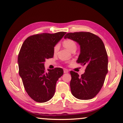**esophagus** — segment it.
<instances>
[{
	"instance_id": "obj_1",
	"label": "esophagus",
	"mask_w": 123,
	"mask_h": 123,
	"mask_svg": "<svg viewBox=\"0 0 123 123\" xmlns=\"http://www.w3.org/2000/svg\"><path fill=\"white\" fill-rule=\"evenodd\" d=\"M63 72H64V73H68L69 72V71L67 69H66V68H64V69H63Z\"/></svg>"
}]
</instances>
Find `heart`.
Segmentation results:
<instances>
[{"label": "heart", "mask_w": 123, "mask_h": 123, "mask_svg": "<svg viewBox=\"0 0 123 123\" xmlns=\"http://www.w3.org/2000/svg\"><path fill=\"white\" fill-rule=\"evenodd\" d=\"M63 44L66 48H67L69 51H72L73 49H76V43L73 40L70 38H66L64 40ZM59 49V45L58 44H56L54 47V52L56 53Z\"/></svg>", "instance_id": "obj_1"}]
</instances>
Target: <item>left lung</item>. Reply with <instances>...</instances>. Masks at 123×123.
I'll return each instance as SVG.
<instances>
[{
	"instance_id": "8db88e82",
	"label": "left lung",
	"mask_w": 123,
	"mask_h": 123,
	"mask_svg": "<svg viewBox=\"0 0 123 123\" xmlns=\"http://www.w3.org/2000/svg\"><path fill=\"white\" fill-rule=\"evenodd\" d=\"M64 37L72 39L80 45V52L77 63L86 67L85 72L80 76L70 71L71 93L79 99H92L101 89L108 71V59L103 42L89 32H69Z\"/></svg>"
}]
</instances>
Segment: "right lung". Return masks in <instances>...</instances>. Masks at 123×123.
Wrapping results in <instances>:
<instances>
[{
    "mask_svg": "<svg viewBox=\"0 0 123 123\" xmlns=\"http://www.w3.org/2000/svg\"><path fill=\"white\" fill-rule=\"evenodd\" d=\"M66 32L42 33L27 37L18 55L19 73L27 94L36 102L48 101L55 92L56 82L63 74L61 68L48 69L44 62L54 57V47Z\"/></svg>",
    "mask_w": 123,
    "mask_h": 123,
    "instance_id": "right-lung-1",
    "label": "right lung"
}]
</instances>
